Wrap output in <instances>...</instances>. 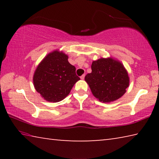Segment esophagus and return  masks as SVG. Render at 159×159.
<instances>
[{
  "label": "esophagus",
  "mask_w": 159,
  "mask_h": 159,
  "mask_svg": "<svg viewBox=\"0 0 159 159\" xmlns=\"http://www.w3.org/2000/svg\"><path fill=\"white\" fill-rule=\"evenodd\" d=\"M84 78H85V74H83L81 76H80V79H81L82 80H83L84 79Z\"/></svg>",
  "instance_id": "34e87169"
}]
</instances>
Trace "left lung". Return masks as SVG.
<instances>
[{
  "label": "left lung",
  "mask_w": 159,
  "mask_h": 159,
  "mask_svg": "<svg viewBox=\"0 0 159 159\" xmlns=\"http://www.w3.org/2000/svg\"><path fill=\"white\" fill-rule=\"evenodd\" d=\"M92 72L85 77L93 95L100 102L116 100L124 95L129 85V77L123 64L113 59L93 61Z\"/></svg>",
  "instance_id": "1"
}]
</instances>
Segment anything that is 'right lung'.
Instances as JSON below:
<instances>
[{"mask_svg":"<svg viewBox=\"0 0 159 159\" xmlns=\"http://www.w3.org/2000/svg\"><path fill=\"white\" fill-rule=\"evenodd\" d=\"M34 85L45 100L57 102L69 95L80 78L76 67L68 61V56L54 51L42 60L34 75Z\"/></svg>","mask_w":159,"mask_h":159,"instance_id":"obj_1","label":"right lung"}]
</instances>
